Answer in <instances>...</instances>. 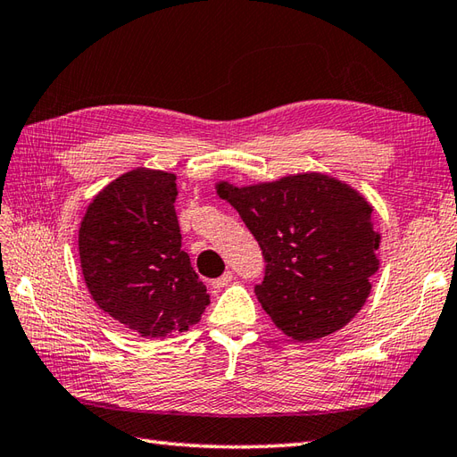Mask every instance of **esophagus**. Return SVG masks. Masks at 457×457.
<instances>
[{
	"label": "esophagus",
	"instance_id": "esophagus-1",
	"mask_svg": "<svg viewBox=\"0 0 457 457\" xmlns=\"http://www.w3.org/2000/svg\"><path fill=\"white\" fill-rule=\"evenodd\" d=\"M230 281H232V273H230V271H225V273H222L220 278L212 279V281H211V286L215 287V289H222V287H227Z\"/></svg>",
	"mask_w": 457,
	"mask_h": 457
}]
</instances>
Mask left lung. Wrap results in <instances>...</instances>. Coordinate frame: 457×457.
<instances>
[{"instance_id": "1", "label": "left lung", "mask_w": 457, "mask_h": 457, "mask_svg": "<svg viewBox=\"0 0 457 457\" xmlns=\"http://www.w3.org/2000/svg\"><path fill=\"white\" fill-rule=\"evenodd\" d=\"M215 189L258 240L268 266L256 297L283 334L320 340L356 317L381 245L371 203L358 189L320 171L242 187L220 179Z\"/></svg>"}]
</instances>
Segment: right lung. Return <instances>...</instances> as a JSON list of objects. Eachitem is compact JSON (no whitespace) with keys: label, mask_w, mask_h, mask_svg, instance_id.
<instances>
[{"label":"right lung","mask_w":457,"mask_h":457,"mask_svg":"<svg viewBox=\"0 0 457 457\" xmlns=\"http://www.w3.org/2000/svg\"><path fill=\"white\" fill-rule=\"evenodd\" d=\"M176 195V174L140 166L101 189L79 225L91 299L143 338L186 332L211 303L181 250Z\"/></svg>","instance_id":"right-lung-1"}]
</instances>
